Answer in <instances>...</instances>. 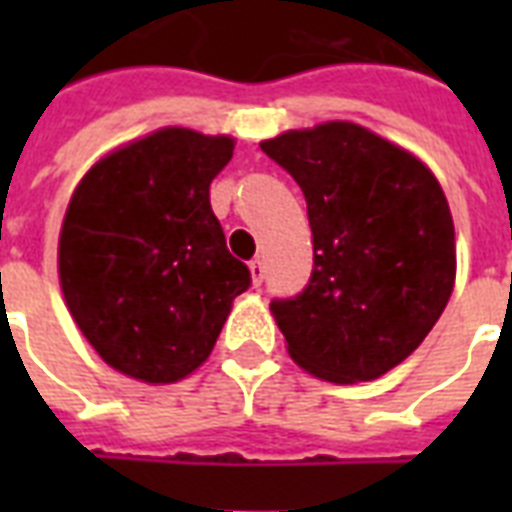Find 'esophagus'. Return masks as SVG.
<instances>
[{
	"label": "esophagus",
	"instance_id": "34e87169",
	"mask_svg": "<svg viewBox=\"0 0 512 512\" xmlns=\"http://www.w3.org/2000/svg\"><path fill=\"white\" fill-rule=\"evenodd\" d=\"M249 273H252V284H255V287H260V284L265 281V263L260 260V257L249 263Z\"/></svg>",
	"mask_w": 512,
	"mask_h": 512
}]
</instances>
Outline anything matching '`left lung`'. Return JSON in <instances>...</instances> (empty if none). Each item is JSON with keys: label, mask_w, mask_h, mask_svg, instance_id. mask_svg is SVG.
<instances>
[{"label": "left lung", "mask_w": 512, "mask_h": 512, "mask_svg": "<svg viewBox=\"0 0 512 512\" xmlns=\"http://www.w3.org/2000/svg\"><path fill=\"white\" fill-rule=\"evenodd\" d=\"M295 177L313 233L311 281L271 311L289 356L329 382H366L401 364L454 287V223L433 172L350 122L260 143Z\"/></svg>", "instance_id": "8db88e82"}]
</instances>
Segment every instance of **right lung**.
I'll return each mask as SVG.
<instances>
[{
	"label": "right lung",
	"mask_w": 512,
	"mask_h": 512,
	"mask_svg": "<svg viewBox=\"0 0 512 512\" xmlns=\"http://www.w3.org/2000/svg\"><path fill=\"white\" fill-rule=\"evenodd\" d=\"M233 140L167 127L100 159L68 201L63 297L100 358L143 382L207 361L252 273L225 247L209 183Z\"/></svg>",
	"instance_id": "1"
}]
</instances>
